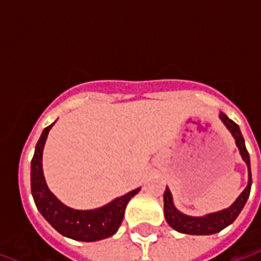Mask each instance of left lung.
Wrapping results in <instances>:
<instances>
[{
  "mask_svg": "<svg viewBox=\"0 0 261 261\" xmlns=\"http://www.w3.org/2000/svg\"><path fill=\"white\" fill-rule=\"evenodd\" d=\"M219 119L222 120V123L225 127L230 131V134L233 136L236 142V147L239 148L242 159L246 162L247 172H249V181H247L246 189L239 194V197L236 198L235 202L228 207L226 210L218 211V213L207 214L204 217H190L186 214L180 213L173 204V198H172V193L166 187V190L164 193V214L166 222L177 232L181 233H187V235H213L217 233L219 230H222L226 228L228 225H230L238 215L241 214V211L245 207L249 194H250V187H252V172H250V156L247 152L246 145H245V140L242 136L241 128L239 125L236 124L235 121L224 114L222 112H219Z\"/></svg>",
  "mask_w": 261,
  "mask_h": 261,
  "instance_id": "8db88e82",
  "label": "left lung"
}]
</instances>
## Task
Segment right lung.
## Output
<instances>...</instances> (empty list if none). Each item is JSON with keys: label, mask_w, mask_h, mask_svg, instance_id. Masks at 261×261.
Segmentation results:
<instances>
[{"label": "right lung", "mask_w": 261, "mask_h": 261, "mask_svg": "<svg viewBox=\"0 0 261 261\" xmlns=\"http://www.w3.org/2000/svg\"><path fill=\"white\" fill-rule=\"evenodd\" d=\"M53 124H50L43 130L32 159L31 187L32 196L37 210L54 229L63 236H67L74 241L96 242L114 235L124 218V210L127 204L131 200V197H134L140 192V189H136L124 196L117 197L112 202L96 210L82 211L64 205L48 190L43 175V148L47 140L48 131Z\"/></svg>", "instance_id": "add662e5"}]
</instances>
